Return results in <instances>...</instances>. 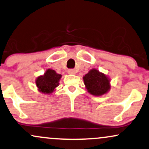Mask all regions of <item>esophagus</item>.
<instances>
[{
	"label": "esophagus",
	"mask_w": 149,
	"mask_h": 149,
	"mask_svg": "<svg viewBox=\"0 0 149 149\" xmlns=\"http://www.w3.org/2000/svg\"><path fill=\"white\" fill-rule=\"evenodd\" d=\"M68 74H74L76 73V72L74 69H69L68 70Z\"/></svg>",
	"instance_id": "obj_1"
}]
</instances>
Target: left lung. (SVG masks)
Wrapping results in <instances>:
<instances>
[{
  "instance_id": "obj_1",
  "label": "left lung",
  "mask_w": 149,
  "mask_h": 149,
  "mask_svg": "<svg viewBox=\"0 0 149 149\" xmlns=\"http://www.w3.org/2000/svg\"><path fill=\"white\" fill-rule=\"evenodd\" d=\"M84 82L89 93L95 96H100L109 91L110 79L106 74L96 69H92L83 77Z\"/></svg>"
}]
</instances>
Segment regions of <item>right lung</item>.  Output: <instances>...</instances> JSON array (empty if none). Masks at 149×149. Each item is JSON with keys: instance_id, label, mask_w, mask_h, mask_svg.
<instances>
[{"instance_id": "add662e5", "label": "right lung", "mask_w": 149, "mask_h": 149, "mask_svg": "<svg viewBox=\"0 0 149 149\" xmlns=\"http://www.w3.org/2000/svg\"><path fill=\"white\" fill-rule=\"evenodd\" d=\"M62 75L57 74L54 70H47L45 73L36 79V84L40 92L45 94L52 93L58 86Z\"/></svg>"}]
</instances>
